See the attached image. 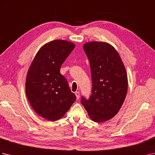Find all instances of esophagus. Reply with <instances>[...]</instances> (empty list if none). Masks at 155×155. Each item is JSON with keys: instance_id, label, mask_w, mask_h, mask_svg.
<instances>
[{"instance_id": "34e87169", "label": "esophagus", "mask_w": 155, "mask_h": 155, "mask_svg": "<svg viewBox=\"0 0 155 155\" xmlns=\"http://www.w3.org/2000/svg\"><path fill=\"white\" fill-rule=\"evenodd\" d=\"M75 95H76V97H77V99H78V98H79V97H80V93H79V92H76V93H75Z\"/></svg>"}]
</instances>
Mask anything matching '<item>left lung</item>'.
Segmentation results:
<instances>
[{
    "label": "left lung",
    "instance_id": "obj_1",
    "mask_svg": "<svg viewBox=\"0 0 155 155\" xmlns=\"http://www.w3.org/2000/svg\"><path fill=\"white\" fill-rule=\"evenodd\" d=\"M83 49L90 62L93 88L90 98L83 97L81 103L92 120L103 123L114 117L124 103L126 69L118 52L107 42H86Z\"/></svg>",
    "mask_w": 155,
    "mask_h": 155
}]
</instances>
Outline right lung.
<instances>
[{
	"instance_id": "obj_1",
	"label": "right lung",
	"mask_w": 155,
	"mask_h": 155,
	"mask_svg": "<svg viewBox=\"0 0 155 155\" xmlns=\"http://www.w3.org/2000/svg\"><path fill=\"white\" fill-rule=\"evenodd\" d=\"M74 47L64 40L49 42L39 49L29 67L26 94L34 110L48 120L62 118L77 98L60 73L61 65Z\"/></svg>"
}]
</instances>
